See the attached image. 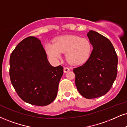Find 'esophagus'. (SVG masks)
Wrapping results in <instances>:
<instances>
[{
  "mask_svg": "<svg viewBox=\"0 0 127 127\" xmlns=\"http://www.w3.org/2000/svg\"><path fill=\"white\" fill-rule=\"evenodd\" d=\"M69 71H70V69L68 68V67H65V68H64V72H65V73L68 72H69Z\"/></svg>",
  "mask_w": 127,
  "mask_h": 127,
  "instance_id": "obj_1",
  "label": "esophagus"
}]
</instances>
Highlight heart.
Wrapping results in <instances>:
<instances>
[{"label":"heart","mask_w":127,"mask_h":127,"mask_svg":"<svg viewBox=\"0 0 127 127\" xmlns=\"http://www.w3.org/2000/svg\"><path fill=\"white\" fill-rule=\"evenodd\" d=\"M47 54L54 60L61 57V54L65 53L68 62L73 65L85 63L90 59L92 51L91 42L85 37L75 35L61 36L55 38L53 42L45 45Z\"/></svg>","instance_id":"b5f03b06"}]
</instances>
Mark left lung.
<instances>
[{"label":"left lung","mask_w":127,"mask_h":127,"mask_svg":"<svg viewBox=\"0 0 127 127\" xmlns=\"http://www.w3.org/2000/svg\"><path fill=\"white\" fill-rule=\"evenodd\" d=\"M87 36L93 47L90 59L73 69L75 85L87 99L103 96L109 91L117 75L118 58L108 39L91 30Z\"/></svg>","instance_id":"1"}]
</instances>
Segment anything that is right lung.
I'll use <instances>...</instances> for the list:
<instances>
[{
	"mask_svg": "<svg viewBox=\"0 0 127 127\" xmlns=\"http://www.w3.org/2000/svg\"><path fill=\"white\" fill-rule=\"evenodd\" d=\"M64 73L61 65L52 66L38 39L22 40L10 55L9 74L12 85L23 101L46 106L56 98Z\"/></svg>",
	"mask_w": 127,
	"mask_h": 127,
	"instance_id": "right-lung-1",
	"label": "right lung"
}]
</instances>
